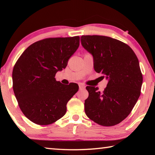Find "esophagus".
Returning <instances> with one entry per match:
<instances>
[{
  "label": "esophagus",
  "mask_w": 155,
  "mask_h": 155,
  "mask_svg": "<svg viewBox=\"0 0 155 155\" xmlns=\"http://www.w3.org/2000/svg\"><path fill=\"white\" fill-rule=\"evenodd\" d=\"M85 88V85H83V84H80L79 85V89L80 90H84Z\"/></svg>",
  "instance_id": "34e87169"
}]
</instances>
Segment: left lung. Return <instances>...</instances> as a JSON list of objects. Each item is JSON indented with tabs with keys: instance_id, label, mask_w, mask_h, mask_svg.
I'll return each instance as SVG.
<instances>
[{
	"instance_id": "obj_1",
	"label": "left lung",
	"mask_w": 155,
	"mask_h": 155,
	"mask_svg": "<svg viewBox=\"0 0 155 155\" xmlns=\"http://www.w3.org/2000/svg\"><path fill=\"white\" fill-rule=\"evenodd\" d=\"M81 41L93 55L95 71L109 80L102 92L86 87L85 114L99 125H116L130 114L140 96L143 77L137 57L127 44L109 37L82 35Z\"/></svg>"
}]
</instances>
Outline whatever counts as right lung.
<instances>
[{"instance_id": "right-lung-1", "label": "right lung", "mask_w": 155, "mask_h": 155, "mask_svg": "<svg viewBox=\"0 0 155 155\" xmlns=\"http://www.w3.org/2000/svg\"><path fill=\"white\" fill-rule=\"evenodd\" d=\"M79 36L50 38L36 41L22 52L13 69V90L20 109L38 125L55 122L66 113L67 103L78 85H64L55 74L65 69L79 46Z\"/></svg>"}]
</instances>
